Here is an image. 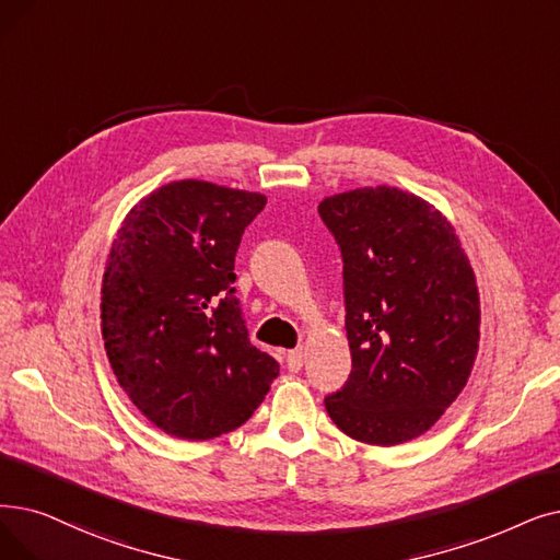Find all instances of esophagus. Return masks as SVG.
I'll return each mask as SVG.
<instances>
[{
    "instance_id": "esophagus-1",
    "label": "esophagus",
    "mask_w": 560,
    "mask_h": 560,
    "mask_svg": "<svg viewBox=\"0 0 560 560\" xmlns=\"http://www.w3.org/2000/svg\"><path fill=\"white\" fill-rule=\"evenodd\" d=\"M285 363H288V371H293V373L302 371V366H304V352H302V348L290 350L288 357H285Z\"/></svg>"
}]
</instances>
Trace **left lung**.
<instances>
[{
    "instance_id": "1",
    "label": "left lung",
    "mask_w": 560,
    "mask_h": 560,
    "mask_svg": "<svg viewBox=\"0 0 560 560\" xmlns=\"http://www.w3.org/2000/svg\"><path fill=\"white\" fill-rule=\"evenodd\" d=\"M320 220L343 258L352 371L325 398L363 444L415 440L465 388L480 338L471 265L446 217L396 187L325 199Z\"/></svg>"
}]
</instances>
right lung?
I'll return each instance as SVG.
<instances>
[{"label": "right lung", "instance_id": "obj_1", "mask_svg": "<svg viewBox=\"0 0 560 560\" xmlns=\"http://www.w3.org/2000/svg\"><path fill=\"white\" fill-rule=\"evenodd\" d=\"M262 194L168 183L126 217L103 277L112 371L141 415L180 440L240 428L279 363L252 346L235 298V254Z\"/></svg>", "mask_w": 560, "mask_h": 560}]
</instances>
